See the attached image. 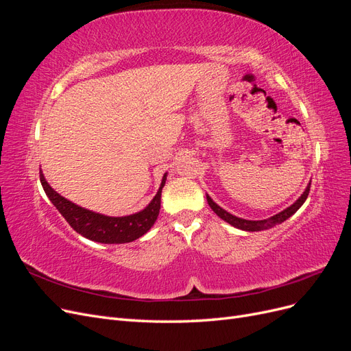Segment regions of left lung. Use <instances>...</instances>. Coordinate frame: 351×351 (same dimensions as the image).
Instances as JSON below:
<instances>
[{
  "label": "left lung",
  "instance_id": "8db88e82",
  "mask_svg": "<svg viewBox=\"0 0 351 351\" xmlns=\"http://www.w3.org/2000/svg\"><path fill=\"white\" fill-rule=\"evenodd\" d=\"M309 192H311V183L307 184L306 190L303 192V195L297 199L294 204L291 206H289L287 209L281 210L280 214L274 215L268 219H259V221H250V219H243V218H239L236 215L230 214V212H227L226 209H222L221 206H218L214 200H212L208 195H206V200L208 204L210 206V209L215 212V214L221 218L224 219L226 222H228V224H231L232 227L236 228H240V230H244V231H262V230H268V228H272L275 226L281 224V222H284L285 219H289L293 214H295L297 209H299L303 204L304 200L307 199V196H309Z\"/></svg>",
  "mask_w": 351,
  "mask_h": 351
}]
</instances>
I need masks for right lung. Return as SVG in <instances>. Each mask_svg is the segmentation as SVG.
<instances>
[{"mask_svg":"<svg viewBox=\"0 0 351 351\" xmlns=\"http://www.w3.org/2000/svg\"><path fill=\"white\" fill-rule=\"evenodd\" d=\"M39 178L47 196L74 231H77L79 234L92 241L105 244H120L130 243L142 237L155 224L159 209H161V193L162 187L165 186L167 173L164 174L161 187H159L158 193L151 200V204L143 210L137 212V214L127 217H107L97 214V212H92L89 209H84L58 195L48 184L42 171L39 173Z\"/></svg>","mask_w":351,"mask_h":351,"instance_id":"add662e5","label":"right lung"}]
</instances>
